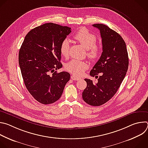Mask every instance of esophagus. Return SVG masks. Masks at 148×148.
<instances>
[{"label":"esophagus","mask_w":148,"mask_h":148,"mask_svg":"<svg viewBox=\"0 0 148 148\" xmlns=\"http://www.w3.org/2000/svg\"><path fill=\"white\" fill-rule=\"evenodd\" d=\"M71 78L73 80H74V81H78V80L80 79L79 78L76 77V76L74 75H72L71 76Z\"/></svg>","instance_id":"esophagus-1"}]
</instances>
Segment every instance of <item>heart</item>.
<instances>
[{"label": "heart", "mask_w": 148, "mask_h": 148, "mask_svg": "<svg viewBox=\"0 0 148 148\" xmlns=\"http://www.w3.org/2000/svg\"><path fill=\"white\" fill-rule=\"evenodd\" d=\"M74 38L78 42L86 48L87 57L94 60L99 57L101 50V47L96 44L97 38L96 36L85 28L80 29L74 36ZM70 44L69 39L63 40L60 45V51L61 54L65 58L70 55ZM88 67L87 61L73 59L69 62L66 66V70L75 76L81 75Z\"/></svg>", "instance_id": "1"}]
</instances>
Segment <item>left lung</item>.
I'll return each instance as SVG.
<instances>
[{"instance_id":"obj_1","label":"left lung","mask_w":148,"mask_h":148,"mask_svg":"<svg viewBox=\"0 0 148 148\" xmlns=\"http://www.w3.org/2000/svg\"><path fill=\"white\" fill-rule=\"evenodd\" d=\"M92 26L100 31L102 53L90 73L98 77V82L86 78L87 86L82 97L86 103L97 107L106 103L117 92L128 71L129 58L126 44L118 33L103 24Z\"/></svg>"}]
</instances>
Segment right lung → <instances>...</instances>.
Segmentation results:
<instances>
[{
  "label": "right lung",
  "mask_w": 148,
  "mask_h": 148,
  "mask_svg": "<svg viewBox=\"0 0 148 148\" xmlns=\"http://www.w3.org/2000/svg\"><path fill=\"white\" fill-rule=\"evenodd\" d=\"M71 32L67 26L45 23L31 30L21 46L18 63L26 87L43 104L59 99L70 80L69 73H57L56 70L62 66L60 45Z\"/></svg>",
  "instance_id": "right-lung-1"
}]
</instances>
